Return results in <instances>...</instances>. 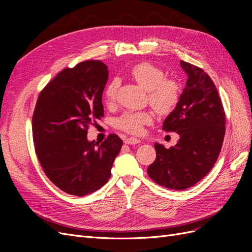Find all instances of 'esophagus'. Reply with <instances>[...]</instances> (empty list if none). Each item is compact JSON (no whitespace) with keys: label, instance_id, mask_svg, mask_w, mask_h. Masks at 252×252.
<instances>
[{"label":"esophagus","instance_id":"1","mask_svg":"<svg viewBox=\"0 0 252 252\" xmlns=\"http://www.w3.org/2000/svg\"><path fill=\"white\" fill-rule=\"evenodd\" d=\"M141 142V140L136 139V138H127L124 140V143L125 144H128V145H134V144H139Z\"/></svg>","mask_w":252,"mask_h":252}]
</instances>
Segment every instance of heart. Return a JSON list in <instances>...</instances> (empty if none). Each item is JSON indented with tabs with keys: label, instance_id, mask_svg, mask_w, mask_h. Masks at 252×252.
<instances>
[{
	"label": "heart",
	"instance_id": "heart-1",
	"mask_svg": "<svg viewBox=\"0 0 252 252\" xmlns=\"http://www.w3.org/2000/svg\"><path fill=\"white\" fill-rule=\"evenodd\" d=\"M133 80L148 91L149 103L155 110L161 114L171 112L180 100V87L178 83L171 79H165L164 71L155 65L143 62L134 65L130 69ZM118 81L108 84L104 91V102L111 105L116 100L118 91ZM152 120L148 111L132 112L127 111L117 120V127L121 130L131 134H140L143 126L149 124Z\"/></svg>",
	"mask_w": 252,
	"mask_h": 252
}]
</instances>
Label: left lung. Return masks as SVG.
Listing matches in <instances>:
<instances>
[{"instance_id": "8db88e82", "label": "left lung", "mask_w": 252, "mask_h": 252, "mask_svg": "<svg viewBox=\"0 0 252 252\" xmlns=\"http://www.w3.org/2000/svg\"><path fill=\"white\" fill-rule=\"evenodd\" d=\"M187 74L179 103L163 123L177 132L175 146L155 144L156 161L147 172L157 184L174 190L193 186L215 166L225 135V111L215 83L202 68L181 61Z\"/></svg>"}]
</instances>
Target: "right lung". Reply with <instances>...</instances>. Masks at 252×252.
I'll return each instance as SVG.
<instances>
[{
    "instance_id": "right-lung-1",
    "label": "right lung",
    "mask_w": 252,
    "mask_h": 252,
    "mask_svg": "<svg viewBox=\"0 0 252 252\" xmlns=\"http://www.w3.org/2000/svg\"><path fill=\"white\" fill-rule=\"evenodd\" d=\"M108 67L85 61L65 68L37 97L32 116L35 154L47 178L66 193L84 196L104 186L123 145L117 134L87 140L89 125L104 117Z\"/></svg>"
}]
</instances>
